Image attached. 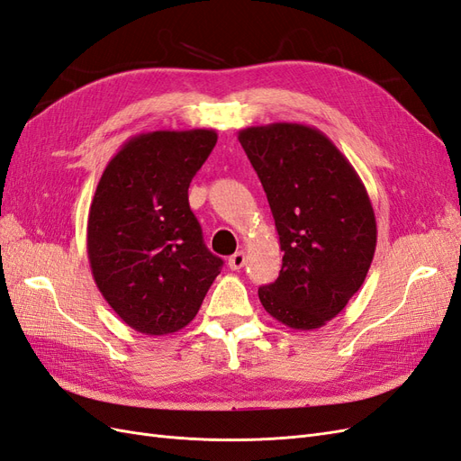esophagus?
<instances>
[{
  "mask_svg": "<svg viewBox=\"0 0 461 461\" xmlns=\"http://www.w3.org/2000/svg\"><path fill=\"white\" fill-rule=\"evenodd\" d=\"M244 263H246V252H242V249H239V252L232 254V256L229 258V267H230L232 271L242 269Z\"/></svg>",
  "mask_w": 461,
  "mask_h": 461,
  "instance_id": "34e87169",
  "label": "esophagus"
}]
</instances>
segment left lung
Wrapping results in <instances>:
<instances>
[{"instance_id": "left-lung-1", "label": "left lung", "mask_w": 461, "mask_h": 461, "mask_svg": "<svg viewBox=\"0 0 461 461\" xmlns=\"http://www.w3.org/2000/svg\"><path fill=\"white\" fill-rule=\"evenodd\" d=\"M239 140L275 219L283 267L258 290L265 312L296 330L337 317L364 285L376 246L369 194L340 149L315 127L273 122Z\"/></svg>"}]
</instances>
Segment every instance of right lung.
<instances>
[{
  "mask_svg": "<svg viewBox=\"0 0 461 461\" xmlns=\"http://www.w3.org/2000/svg\"><path fill=\"white\" fill-rule=\"evenodd\" d=\"M215 142L212 129L136 134L97 183L86 234L94 281L124 323L149 337L186 327L221 273L188 203Z\"/></svg>",
  "mask_w": 461,
  "mask_h": 461,
  "instance_id": "obj_1",
  "label": "right lung"
}]
</instances>
